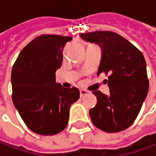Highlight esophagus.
<instances>
[{"label": "esophagus", "instance_id": "1", "mask_svg": "<svg viewBox=\"0 0 156 156\" xmlns=\"http://www.w3.org/2000/svg\"><path fill=\"white\" fill-rule=\"evenodd\" d=\"M88 94V91L84 89H80V97H83L85 95Z\"/></svg>", "mask_w": 156, "mask_h": 156}]
</instances>
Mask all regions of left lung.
<instances>
[{
  "instance_id": "8db88e82",
  "label": "left lung",
  "mask_w": 156,
  "mask_h": 156,
  "mask_svg": "<svg viewBox=\"0 0 156 156\" xmlns=\"http://www.w3.org/2000/svg\"><path fill=\"white\" fill-rule=\"evenodd\" d=\"M83 41L94 43L102 51L98 73H110V95L95 90L97 105L89 113L95 126L115 133L135 122L148 91L147 65L141 51L121 35L110 31L81 34Z\"/></svg>"
}]
</instances>
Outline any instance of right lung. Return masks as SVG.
<instances>
[{
  "mask_svg": "<svg viewBox=\"0 0 156 156\" xmlns=\"http://www.w3.org/2000/svg\"><path fill=\"white\" fill-rule=\"evenodd\" d=\"M72 40L60 35H41L22 49L12 68L14 105L26 125L36 134L52 136L64 130L70 107L79 98L78 88H65L56 83L62 51Z\"/></svg>",
  "mask_w": 156,
  "mask_h": 156,
  "instance_id": "obj_1",
  "label": "right lung"
}]
</instances>
